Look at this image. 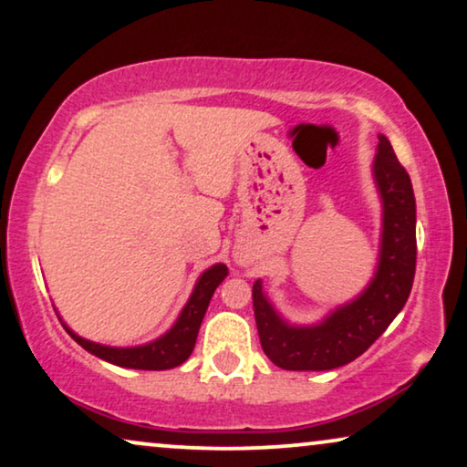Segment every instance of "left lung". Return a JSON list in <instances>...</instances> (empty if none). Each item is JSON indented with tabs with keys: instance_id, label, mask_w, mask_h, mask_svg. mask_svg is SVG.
Listing matches in <instances>:
<instances>
[{
	"instance_id": "8db88e82",
	"label": "left lung",
	"mask_w": 467,
	"mask_h": 467,
	"mask_svg": "<svg viewBox=\"0 0 467 467\" xmlns=\"http://www.w3.org/2000/svg\"><path fill=\"white\" fill-rule=\"evenodd\" d=\"M375 181L383 200L381 256L368 288L317 327H288L253 284V307L261 348L284 370H330L362 356L404 307L415 278V195L409 172L389 140L379 137Z\"/></svg>"
}]
</instances>
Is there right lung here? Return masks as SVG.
Listing matches in <instances>:
<instances>
[{
	"label": "right lung",
	"instance_id": "add662e5",
	"mask_svg": "<svg viewBox=\"0 0 467 467\" xmlns=\"http://www.w3.org/2000/svg\"><path fill=\"white\" fill-rule=\"evenodd\" d=\"M227 274H229L227 267L223 265V263H217V265L206 269V272L200 275L198 284H195L192 299H189L185 309L181 312L177 324H174L164 337H160V339L153 343H147V346L126 348V349L99 346V343L86 341L82 337H78L67 327L65 328L67 333H69L84 349H88L94 356L103 358L107 362L118 364V367L140 368V370L174 368L179 367V364H183L187 358L192 356L195 339H198L200 324L204 320V314L208 309V303H211L219 284L227 278Z\"/></svg>",
	"mask_w": 467,
	"mask_h": 467
}]
</instances>
